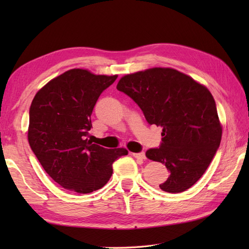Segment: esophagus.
Wrapping results in <instances>:
<instances>
[{"label":"esophagus","mask_w":249,"mask_h":249,"mask_svg":"<svg viewBox=\"0 0 249 249\" xmlns=\"http://www.w3.org/2000/svg\"><path fill=\"white\" fill-rule=\"evenodd\" d=\"M133 156L136 158H140V160H145V153L140 152V153H133Z\"/></svg>","instance_id":"1"}]
</instances>
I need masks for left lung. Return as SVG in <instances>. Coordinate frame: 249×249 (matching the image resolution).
Wrapping results in <instances>:
<instances>
[{"label": "left lung", "instance_id": "left-lung-1", "mask_svg": "<svg viewBox=\"0 0 249 249\" xmlns=\"http://www.w3.org/2000/svg\"><path fill=\"white\" fill-rule=\"evenodd\" d=\"M116 89L139 106L147 123L162 127L160 147L145 153L170 172L160 189L177 194L192 187L210 166L221 140L212 94L192 77L161 67L126 75Z\"/></svg>", "mask_w": 249, "mask_h": 249}]
</instances>
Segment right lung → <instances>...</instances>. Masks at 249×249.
<instances>
[{
	"label": "right lung",
	"instance_id": "obj_1",
	"mask_svg": "<svg viewBox=\"0 0 249 249\" xmlns=\"http://www.w3.org/2000/svg\"><path fill=\"white\" fill-rule=\"evenodd\" d=\"M118 76L67 71L36 93L30 107L28 139L45 171L60 186L89 194L112 176V163L127 150L105 149L87 139L98 97Z\"/></svg>",
	"mask_w": 249,
	"mask_h": 249
}]
</instances>
